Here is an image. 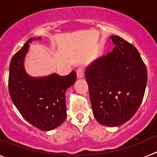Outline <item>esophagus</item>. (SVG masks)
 <instances>
[{
	"label": "esophagus",
	"mask_w": 157,
	"mask_h": 157,
	"mask_svg": "<svg viewBox=\"0 0 157 157\" xmlns=\"http://www.w3.org/2000/svg\"><path fill=\"white\" fill-rule=\"evenodd\" d=\"M76 73H77V77L78 78H83V76H84V69L82 67H78L76 71Z\"/></svg>",
	"instance_id": "esophagus-1"
}]
</instances>
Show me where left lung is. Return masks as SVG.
<instances>
[{"instance_id": "left-lung-1", "label": "left lung", "mask_w": 157, "mask_h": 157, "mask_svg": "<svg viewBox=\"0 0 157 157\" xmlns=\"http://www.w3.org/2000/svg\"><path fill=\"white\" fill-rule=\"evenodd\" d=\"M114 48L86 71L95 119L118 127L139 109L147 84V68L138 49L119 36H111Z\"/></svg>"}]
</instances>
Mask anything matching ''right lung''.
I'll return each mask as SVG.
<instances>
[{
  "label": "right lung",
  "instance_id": "1",
  "mask_svg": "<svg viewBox=\"0 0 157 157\" xmlns=\"http://www.w3.org/2000/svg\"><path fill=\"white\" fill-rule=\"evenodd\" d=\"M38 38H30L18 51L9 65L8 90L11 99L20 114L39 130H53L67 118L65 93L76 81V72L60 76L52 74L34 78L27 74L24 58L29 43Z\"/></svg>",
  "mask_w": 157,
  "mask_h": 157
}]
</instances>
